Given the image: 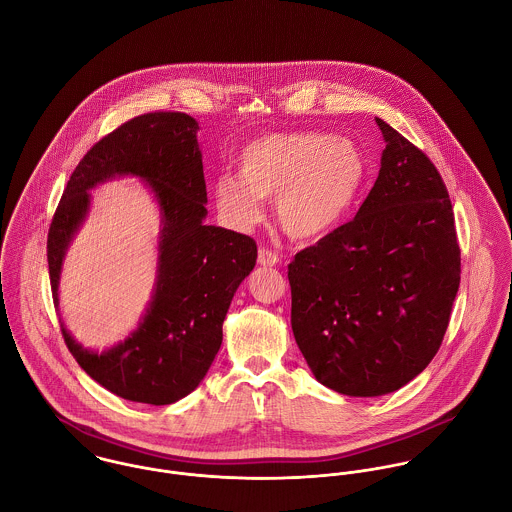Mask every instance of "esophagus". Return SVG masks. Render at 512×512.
<instances>
[{
	"label": "esophagus",
	"instance_id": "obj_1",
	"mask_svg": "<svg viewBox=\"0 0 512 512\" xmlns=\"http://www.w3.org/2000/svg\"><path fill=\"white\" fill-rule=\"evenodd\" d=\"M258 264L260 266H276V264H280V256L270 248H260L258 250Z\"/></svg>",
	"mask_w": 512,
	"mask_h": 512
}]
</instances>
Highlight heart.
Masks as SVG:
<instances>
[{"instance_id":"1","label":"heart","mask_w":512,"mask_h":512,"mask_svg":"<svg viewBox=\"0 0 512 512\" xmlns=\"http://www.w3.org/2000/svg\"><path fill=\"white\" fill-rule=\"evenodd\" d=\"M238 175L222 173L213 197L222 219L248 228L262 219V199L276 197L280 226L299 240L335 230L359 203L370 161L353 140L327 132L270 134L236 155Z\"/></svg>"}]
</instances>
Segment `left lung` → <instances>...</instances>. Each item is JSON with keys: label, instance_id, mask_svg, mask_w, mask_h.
<instances>
[{"label": "left lung", "instance_id": "1", "mask_svg": "<svg viewBox=\"0 0 512 512\" xmlns=\"http://www.w3.org/2000/svg\"><path fill=\"white\" fill-rule=\"evenodd\" d=\"M386 147L357 217L288 266L295 343L313 376L382 396L436 357L461 280L445 183L430 157L376 118Z\"/></svg>", "mask_w": 512, "mask_h": 512}]
</instances>
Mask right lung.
<instances>
[{
  "label": "right lung",
  "instance_id": "add662e5",
  "mask_svg": "<svg viewBox=\"0 0 512 512\" xmlns=\"http://www.w3.org/2000/svg\"><path fill=\"white\" fill-rule=\"evenodd\" d=\"M199 124L183 112H151L104 136L80 159L47 238L53 301L65 252L90 209V189L112 177L144 179L161 211L157 282L138 329L116 347L94 353L61 323L80 368L112 394L165 406L193 392L222 343V321L240 282L254 270L256 242L205 224L207 187Z\"/></svg>",
  "mask_w": 512,
  "mask_h": 512
}]
</instances>
